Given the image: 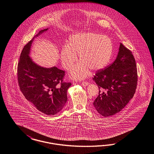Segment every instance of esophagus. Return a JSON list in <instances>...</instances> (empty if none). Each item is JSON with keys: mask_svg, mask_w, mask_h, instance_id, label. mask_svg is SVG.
I'll use <instances>...</instances> for the list:
<instances>
[{"mask_svg": "<svg viewBox=\"0 0 154 154\" xmlns=\"http://www.w3.org/2000/svg\"><path fill=\"white\" fill-rule=\"evenodd\" d=\"M82 85L83 86H87L88 85V83L87 82H82Z\"/></svg>", "mask_w": 154, "mask_h": 154, "instance_id": "1", "label": "esophagus"}]
</instances>
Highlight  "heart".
Returning <instances> with one entry per match:
<instances>
[{"mask_svg": "<svg viewBox=\"0 0 154 154\" xmlns=\"http://www.w3.org/2000/svg\"><path fill=\"white\" fill-rule=\"evenodd\" d=\"M113 50L112 40L106 35L92 32L74 34L68 39L67 45L60 51L63 67L69 69L78 60L79 54L82 61L71 70V76L82 80L89 74V69L99 71L107 66Z\"/></svg>", "mask_w": 154, "mask_h": 154, "instance_id": "1", "label": "heart"}]
</instances>
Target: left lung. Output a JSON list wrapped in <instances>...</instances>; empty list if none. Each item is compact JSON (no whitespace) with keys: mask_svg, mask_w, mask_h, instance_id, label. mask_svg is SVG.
<instances>
[{"mask_svg":"<svg viewBox=\"0 0 154 154\" xmlns=\"http://www.w3.org/2000/svg\"><path fill=\"white\" fill-rule=\"evenodd\" d=\"M93 80L100 89L93 105L106 117L120 112L136 91L137 74L136 61L121 43L116 60L107 68L97 72Z\"/></svg>","mask_w":154,"mask_h":154,"instance_id":"1","label":"left lung"}]
</instances>
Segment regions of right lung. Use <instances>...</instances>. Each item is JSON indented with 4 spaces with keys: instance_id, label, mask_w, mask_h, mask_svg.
Segmentation results:
<instances>
[{
    "instance_id": "right-lung-1",
    "label": "right lung",
    "mask_w": 154,
    "mask_h": 154,
    "mask_svg": "<svg viewBox=\"0 0 154 154\" xmlns=\"http://www.w3.org/2000/svg\"><path fill=\"white\" fill-rule=\"evenodd\" d=\"M48 28L40 30L24 47L18 64V80L22 93L37 110L47 115H54L67 101L71 83L63 82L64 71L56 67H41L30 57L34 39Z\"/></svg>"
}]
</instances>
